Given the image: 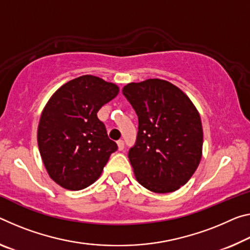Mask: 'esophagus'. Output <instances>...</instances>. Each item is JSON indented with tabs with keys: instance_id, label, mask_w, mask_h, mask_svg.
I'll list each match as a JSON object with an SVG mask.
<instances>
[{
	"instance_id": "obj_1",
	"label": "esophagus",
	"mask_w": 250,
	"mask_h": 250,
	"mask_svg": "<svg viewBox=\"0 0 250 250\" xmlns=\"http://www.w3.org/2000/svg\"><path fill=\"white\" fill-rule=\"evenodd\" d=\"M117 145H118L119 150H124L125 149V141L124 140H118Z\"/></svg>"
}]
</instances>
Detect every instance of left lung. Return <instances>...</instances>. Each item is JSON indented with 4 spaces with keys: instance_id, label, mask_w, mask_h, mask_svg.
Wrapping results in <instances>:
<instances>
[{
    "instance_id": "obj_1",
    "label": "left lung",
    "mask_w": 250,
    "mask_h": 250,
    "mask_svg": "<svg viewBox=\"0 0 250 250\" xmlns=\"http://www.w3.org/2000/svg\"><path fill=\"white\" fill-rule=\"evenodd\" d=\"M122 93L139 121L128 153L137 181L157 193L176 191L195 173L203 156L199 112L178 86L160 79L128 83Z\"/></svg>"
}]
</instances>
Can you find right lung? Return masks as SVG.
I'll list each match as a JSON object with an SVG mask.
<instances>
[{"mask_svg": "<svg viewBox=\"0 0 250 250\" xmlns=\"http://www.w3.org/2000/svg\"><path fill=\"white\" fill-rule=\"evenodd\" d=\"M118 93L114 83L82 75L63 84L47 101L40 118L38 145L47 173L59 186L81 190L101 176L118 146L97 113Z\"/></svg>", "mask_w": 250, "mask_h": 250, "instance_id": "1", "label": "right lung"}]
</instances>
